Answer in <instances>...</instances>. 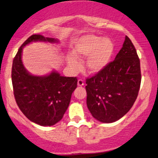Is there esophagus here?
I'll return each mask as SVG.
<instances>
[{
    "instance_id": "obj_1",
    "label": "esophagus",
    "mask_w": 158,
    "mask_h": 158,
    "mask_svg": "<svg viewBox=\"0 0 158 158\" xmlns=\"http://www.w3.org/2000/svg\"><path fill=\"white\" fill-rule=\"evenodd\" d=\"M77 84H78V86H83V85H84V81H83L81 79H78Z\"/></svg>"
}]
</instances>
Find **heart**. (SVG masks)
<instances>
[{
	"label": "heart",
	"mask_w": 158,
	"mask_h": 158,
	"mask_svg": "<svg viewBox=\"0 0 158 158\" xmlns=\"http://www.w3.org/2000/svg\"><path fill=\"white\" fill-rule=\"evenodd\" d=\"M114 52V44L110 39L95 35H85L76 45L74 52L79 57L88 56L86 66L90 73H97L109 63ZM68 65L73 70L79 68V62L73 57L68 58Z\"/></svg>",
	"instance_id": "b5f03b06"
}]
</instances>
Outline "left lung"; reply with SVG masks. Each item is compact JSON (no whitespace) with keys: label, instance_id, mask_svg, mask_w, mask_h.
Instances as JSON below:
<instances>
[{"label":"left lung","instance_id":"8db88e82","mask_svg":"<svg viewBox=\"0 0 158 158\" xmlns=\"http://www.w3.org/2000/svg\"><path fill=\"white\" fill-rule=\"evenodd\" d=\"M140 83L139 59L133 43L126 35L115 59L86 79L88 110L99 122L118 120L133 106Z\"/></svg>","mask_w":158,"mask_h":158}]
</instances>
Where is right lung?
<instances>
[{
	"label": "right lung",
	"instance_id": "1",
	"mask_svg": "<svg viewBox=\"0 0 158 158\" xmlns=\"http://www.w3.org/2000/svg\"><path fill=\"white\" fill-rule=\"evenodd\" d=\"M58 42L52 38L34 34L20 47L12 62V81L16 103L21 112L32 122L42 126H51L62 119L68 109L77 77H61L52 72L45 77L30 74L21 61L23 48L32 41Z\"/></svg>",
	"mask_w": 158,
	"mask_h": 158
}]
</instances>
